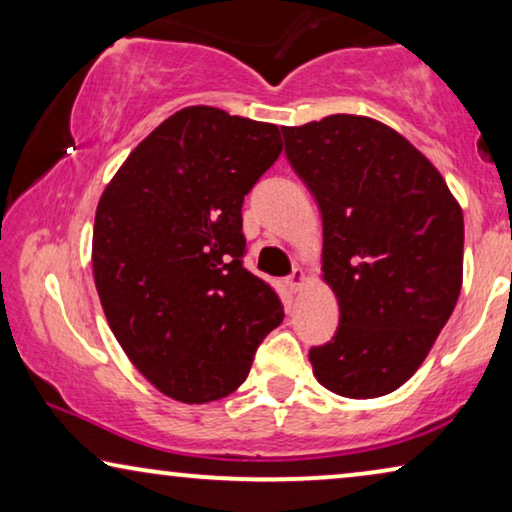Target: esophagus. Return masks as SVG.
I'll return each mask as SVG.
<instances>
[{
    "label": "esophagus",
    "mask_w": 512,
    "mask_h": 512,
    "mask_svg": "<svg viewBox=\"0 0 512 512\" xmlns=\"http://www.w3.org/2000/svg\"><path fill=\"white\" fill-rule=\"evenodd\" d=\"M305 282H307V275H305L303 268H296L291 272V277L286 279V284H289L291 291H300L305 286Z\"/></svg>",
    "instance_id": "34e87169"
}]
</instances>
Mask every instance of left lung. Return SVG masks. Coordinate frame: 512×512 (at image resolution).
<instances>
[{"label": "left lung", "mask_w": 512, "mask_h": 512, "mask_svg": "<svg viewBox=\"0 0 512 512\" xmlns=\"http://www.w3.org/2000/svg\"><path fill=\"white\" fill-rule=\"evenodd\" d=\"M282 132L319 205L321 279L340 305L335 338L310 349L312 373L345 398L391 394L457 305L464 214L436 165L387 123L333 114Z\"/></svg>", "instance_id": "8db88e82"}]
</instances>
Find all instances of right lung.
<instances>
[{"label":"right lung","instance_id":"add662e5","mask_svg":"<svg viewBox=\"0 0 512 512\" xmlns=\"http://www.w3.org/2000/svg\"><path fill=\"white\" fill-rule=\"evenodd\" d=\"M282 153L272 123L195 104L142 139L104 188L93 277L118 345L158 391L209 403L247 380L284 319L242 265V202Z\"/></svg>","mask_w":512,"mask_h":512}]
</instances>
